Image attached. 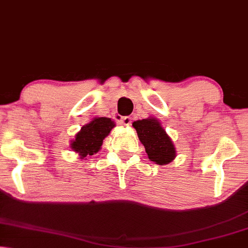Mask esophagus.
Listing matches in <instances>:
<instances>
[{"mask_svg":"<svg viewBox=\"0 0 248 248\" xmlns=\"http://www.w3.org/2000/svg\"><path fill=\"white\" fill-rule=\"evenodd\" d=\"M114 120L117 121L119 124H122V126H129V124H131L130 117H119V115H115Z\"/></svg>","mask_w":248,"mask_h":248,"instance_id":"1","label":"esophagus"}]
</instances>
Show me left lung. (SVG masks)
I'll return each instance as SVG.
<instances>
[{"label": "left lung", "instance_id": "left-lung-1", "mask_svg": "<svg viewBox=\"0 0 248 248\" xmlns=\"http://www.w3.org/2000/svg\"><path fill=\"white\" fill-rule=\"evenodd\" d=\"M133 126L145 147L150 160L158 165H166L173 161L176 151L160 122L155 119H143L135 121Z\"/></svg>", "mask_w": 248, "mask_h": 248}]
</instances>
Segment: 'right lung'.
Instances as JSON below:
<instances>
[{"instance_id": "obj_1", "label": "right lung", "mask_w": 248, "mask_h": 248, "mask_svg": "<svg viewBox=\"0 0 248 248\" xmlns=\"http://www.w3.org/2000/svg\"><path fill=\"white\" fill-rule=\"evenodd\" d=\"M115 126L109 118H96L92 122L81 128L75 140L71 143V149L80 153L81 158L88 155H93L101 149L103 140Z\"/></svg>"}]
</instances>
